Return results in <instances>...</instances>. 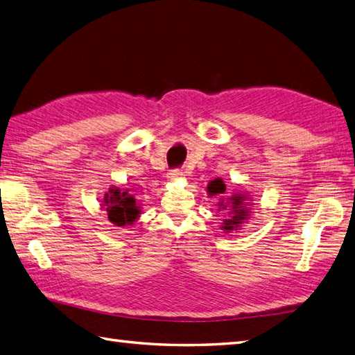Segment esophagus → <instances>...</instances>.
I'll list each match as a JSON object with an SVG mask.
<instances>
[{
  "instance_id": "34e87169",
  "label": "esophagus",
  "mask_w": 355,
  "mask_h": 355,
  "mask_svg": "<svg viewBox=\"0 0 355 355\" xmlns=\"http://www.w3.org/2000/svg\"><path fill=\"white\" fill-rule=\"evenodd\" d=\"M183 175V172L182 171H178V169H173V171H171L169 173H168V178L171 180V182H175V180H178L180 177Z\"/></svg>"
}]
</instances>
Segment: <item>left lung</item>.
I'll use <instances>...</instances> for the list:
<instances>
[{
  "mask_svg": "<svg viewBox=\"0 0 355 355\" xmlns=\"http://www.w3.org/2000/svg\"><path fill=\"white\" fill-rule=\"evenodd\" d=\"M209 197L218 198V212L223 214L221 230L224 233H232L241 230L243 224L250 220L253 198L247 192H236L232 195H225V184L223 178H215L207 184Z\"/></svg>",
  "mask_w": 355,
  "mask_h": 355,
  "instance_id": "8db88e82",
  "label": "left lung"
}]
</instances>
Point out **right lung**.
Segmentation results:
<instances>
[{"instance_id":"add662e5","label":"right lung","mask_w":355,"mask_h":355,"mask_svg":"<svg viewBox=\"0 0 355 355\" xmlns=\"http://www.w3.org/2000/svg\"><path fill=\"white\" fill-rule=\"evenodd\" d=\"M101 202L102 209L107 210L108 220L116 227L132 225L141 214V207L137 205L134 195L130 193V189H120L117 186H111Z\"/></svg>"}]
</instances>
